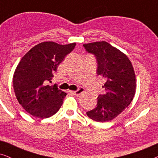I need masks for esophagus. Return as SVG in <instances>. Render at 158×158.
Returning a JSON list of instances; mask_svg holds the SVG:
<instances>
[{
  "instance_id": "34e87169",
  "label": "esophagus",
  "mask_w": 158,
  "mask_h": 158,
  "mask_svg": "<svg viewBox=\"0 0 158 158\" xmlns=\"http://www.w3.org/2000/svg\"><path fill=\"white\" fill-rule=\"evenodd\" d=\"M70 92L71 93V94L75 95V96H78V95L81 94L82 93L84 92V89L83 88H79L77 90H75V91H73V90H70Z\"/></svg>"
}]
</instances>
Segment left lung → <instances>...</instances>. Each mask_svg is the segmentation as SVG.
<instances>
[{"instance_id":"left-lung-1","label":"left lung","mask_w":158,"mask_h":158,"mask_svg":"<svg viewBox=\"0 0 158 158\" xmlns=\"http://www.w3.org/2000/svg\"><path fill=\"white\" fill-rule=\"evenodd\" d=\"M96 56L97 74L106 79L105 94L99 95L97 106L86 114L98 122H109L130 104L135 95L136 77L128 57L104 41L83 44Z\"/></svg>"}]
</instances>
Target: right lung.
Segmentation results:
<instances>
[{
  "mask_svg": "<svg viewBox=\"0 0 158 158\" xmlns=\"http://www.w3.org/2000/svg\"><path fill=\"white\" fill-rule=\"evenodd\" d=\"M75 45L42 42L21 58L13 77L14 89L19 103L31 115L44 118L59 111L66 93L56 85L47 83L51 82L58 65Z\"/></svg>",
  "mask_w": 158,
  "mask_h": 158,
  "instance_id": "add662e5",
  "label": "right lung"
}]
</instances>
